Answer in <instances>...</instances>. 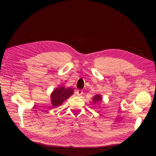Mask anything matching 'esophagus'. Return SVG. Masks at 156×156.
<instances>
[{"label": "esophagus", "mask_w": 156, "mask_h": 156, "mask_svg": "<svg viewBox=\"0 0 156 156\" xmlns=\"http://www.w3.org/2000/svg\"><path fill=\"white\" fill-rule=\"evenodd\" d=\"M76 93L77 96H81L83 94V91L80 90H78L76 91Z\"/></svg>", "instance_id": "1"}]
</instances>
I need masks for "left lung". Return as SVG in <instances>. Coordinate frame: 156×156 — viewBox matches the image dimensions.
Segmentation results:
<instances>
[{"instance_id":"obj_1","label":"left lung","mask_w":156,"mask_h":156,"mask_svg":"<svg viewBox=\"0 0 156 156\" xmlns=\"http://www.w3.org/2000/svg\"><path fill=\"white\" fill-rule=\"evenodd\" d=\"M102 101V97L101 95L96 94L93 97V101L94 102V104H96L97 102H101Z\"/></svg>"}]
</instances>
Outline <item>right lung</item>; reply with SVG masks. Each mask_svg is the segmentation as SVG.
Masks as SVG:
<instances>
[{"mask_svg": "<svg viewBox=\"0 0 156 156\" xmlns=\"http://www.w3.org/2000/svg\"><path fill=\"white\" fill-rule=\"evenodd\" d=\"M73 94V90L71 87L65 88L64 86L57 87L51 94V102L54 107H57Z\"/></svg>", "mask_w": 156, "mask_h": 156, "instance_id": "obj_1", "label": "right lung"}]
</instances>
